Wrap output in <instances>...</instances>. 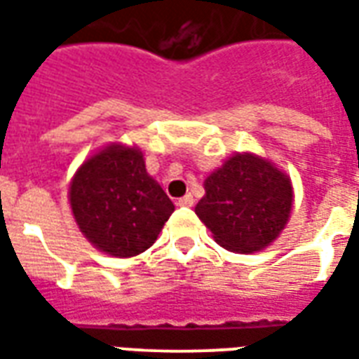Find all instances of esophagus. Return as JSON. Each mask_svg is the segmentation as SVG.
<instances>
[{
    "label": "esophagus",
    "mask_w": 359,
    "mask_h": 359,
    "mask_svg": "<svg viewBox=\"0 0 359 359\" xmlns=\"http://www.w3.org/2000/svg\"><path fill=\"white\" fill-rule=\"evenodd\" d=\"M177 203H179V205H184V208H192V205H194V196L192 194L184 196V198H180Z\"/></svg>",
    "instance_id": "34e87169"
}]
</instances>
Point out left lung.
Returning a JSON list of instances; mask_svg holds the SVG:
<instances>
[{"instance_id":"8db88e82","label":"left lung","mask_w":359,"mask_h":359,"mask_svg":"<svg viewBox=\"0 0 359 359\" xmlns=\"http://www.w3.org/2000/svg\"><path fill=\"white\" fill-rule=\"evenodd\" d=\"M205 196L196 215L219 246L236 254H254L269 246L285 229L292 211V184L275 165L236 154L203 182Z\"/></svg>"}]
</instances>
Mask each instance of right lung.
<instances>
[{
  "mask_svg": "<svg viewBox=\"0 0 359 359\" xmlns=\"http://www.w3.org/2000/svg\"><path fill=\"white\" fill-rule=\"evenodd\" d=\"M69 202L81 233L115 257L146 252L175 211L146 171L140 149L123 144H111L81 165Z\"/></svg>",
  "mask_w": 359,
  "mask_h": 359,
  "instance_id": "right-lung-1",
  "label": "right lung"
}]
</instances>
